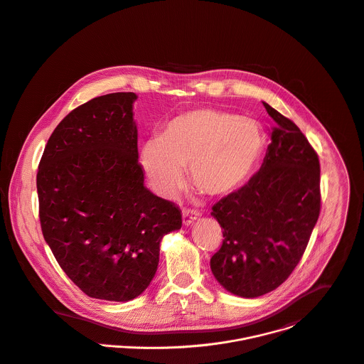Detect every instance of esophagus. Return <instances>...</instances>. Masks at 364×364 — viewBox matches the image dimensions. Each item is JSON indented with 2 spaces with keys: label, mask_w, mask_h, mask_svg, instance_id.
Returning <instances> with one entry per match:
<instances>
[{
  "label": "esophagus",
  "mask_w": 364,
  "mask_h": 364,
  "mask_svg": "<svg viewBox=\"0 0 364 364\" xmlns=\"http://www.w3.org/2000/svg\"><path fill=\"white\" fill-rule=\"evenodd\" d=\"M197 218H200V213H198V211L183 208V223H184V225L188 226V225H191Z\"/></svg>",
  "instance_id": "obj_1"
}]
</instances>
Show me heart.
I'll list each match as a JSON object with an SVG mask.
<instances>
[{
	"instance_id": "heart-1",
	"label": "heart",
	"mask_w": 364,
	"mask_h": 364,
	"mask_svg": "<svg viewBox=\"0 0 364 364\" xmlns=\"http://www.w3.org/2000/svg\"><path fill=\"white\" fill-rule=\"evenodd\" d=\"M267 146L259 121L218 108H196L170 119L160 136L141 146V161L153 188L171 197L183 184V168L203 193L223 197L257 168Z\"/></svg>"
}]
</instances>
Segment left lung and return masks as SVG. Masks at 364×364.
<instances>
[{
    "mask_svg": "<svg viewBox=\"0 0 364 364\" xmlns=\"http://www.w3.org/2000/svg\"><path fill=\"white\" fill-rule=\"evenodd\" d=\"M263 104L276 125L262 167L211 213L223 229L213 274L243 298L264 295L289 279L321 211L316 151L291 119Z\"/></svg>",
    "mask_w": 364,
    "mask_h": 364,
    "instance_id": "8db88e82",
    "label": "left lung"
}]
</instances>
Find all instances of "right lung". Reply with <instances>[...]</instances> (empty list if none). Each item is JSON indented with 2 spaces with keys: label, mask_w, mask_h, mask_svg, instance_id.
<instances>
[{
  "label": "right lung",
  "mask_w": 364,
  "mask_h": 364,
  "mask_svg": "<svg viewBox=\"0 0 364 364\" xmlns=\"http://www.w3.org/2000/svg\"><path fill=\"white\" fill-rule=\"evenodd\" d=\"M135 92L77 107L56 127L36 187L43 237L74 284L91 298L125 302L153 280L160 240L181 211L144 184Z\"/></svg>",
  "instance_id": "right-lung-1"
}]
</instances>
